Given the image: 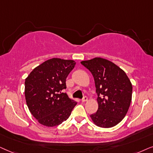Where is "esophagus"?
Listing matches in <instances>:
<instances>
[{
	"mask_svg": "<svg viewBox=\"0 0 153 153\" xmlns=\"http://www.w3.org/2000/svg\"><path fill=\"white\" fill-rule=\"evenodd\" d=\"M87 99H88V98H87V97H86V96H85V97L82 98V102H85V101H87Z\"/></svg>",
	"mask_w": 153,
	"mask_h": 153,
	"instance_id": "1",
	"label": "esophagus"
}]
</instances>
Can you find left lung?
<instances>
[{
	"instance_id": "1",
	"label": "left lung",
	"mask_w": 153,
	"mask_h": 153,
	"mask_svg": "<svg viewBox=\"0 0 153 153\" xmlns=\"http://www.w3.org/2000/svg\"><path fill=\"white\" fill-rule=\"evenodd\" d=\"M94 79L99 104L90 117L101 127H113L125 117L131 101L132 85L125 71L105 59L96 57L82 61Z\"/></svg>"
}]
</instances>
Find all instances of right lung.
I'll return each instance as SVG.
<instances>
[{
  "instance_id": "right-lung-1",
  "label": "right lung",
  "mask_w": 153,
  "mask_h": 153,
  "mask_svg": "<svg viewBox=\"0 0 153 153\" xmlns=\"http://www.w3.org/2000/svg\"><path fill=\"white\" fill-rule=\"evenodd\" d=\"M75 66L73 60L53 58L33 70L25 80L26 104L41 125L54 127L66 120L77 103L63 90Z\"/></svg>"
}]
</instances>
